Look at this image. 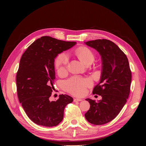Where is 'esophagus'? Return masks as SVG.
<instances>
[{
	"mask_svg": "<svg viewBox=\"0 0 146 146\" xmlns=\"http://www.w3.org/2000/svg\"><path fill=\"white\" fill-rule=\"evenodd\" d=\"M83 100V99H79V98H76L74 99V102H80V101H82Z\"/></svg>",
	"mask_w": 146,
	"mask_h": 146,
	"instance_id": "34e87169",
	"label": "esophagus"
}]
</instances>
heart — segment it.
<instances>
[{
    "mask_svg": "<svg viewBox=\"0 0 146 146\" xmlns=\"http://www.w3.org/2000/svg\"><path fill=\"white\" fill-rule=\"evenodd\" d=\"M75 54L85 64L91 63L95 58L94 52L86 46H79L75 50ZM69 63V56L65 52H61L55 60V68L57 72L62 75L66 72ZM91 85L88 78L72 77L64 83V89L76 96H82L86 92V88Z\"/></svg>",
    "mask_w": 146,
    "mask_h": 146,
    "instance_id": "1",
    "label": "heart"
}]
</instances>
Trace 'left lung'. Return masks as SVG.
Returning <instances> with one entry per match:
<instances>
[{"label":"left lung","instance_id":"8db88e82","mask_svg":"<svg viewBox=\"0 0 146 146\" xmlns=\"http://www.w3.org/2000/svg\"><path fill=\"white\" fill-rule=\"evenodd\" d=\"M85 43L99 52L103 66L100 83L92 91L102 99L98 103L86 99L90 108L85 116L92 124L102 125L113 120L125 104L130 91L131 71L126 55L111 41L99 39Z\"/></svg>","mask_w":146,"mask_h":146}]
</instances>
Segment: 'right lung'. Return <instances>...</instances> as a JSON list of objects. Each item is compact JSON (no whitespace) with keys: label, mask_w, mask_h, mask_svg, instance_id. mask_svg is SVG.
<instances>
[{"label":"right lung","mask_w":146,"mask_h":146,"mask_svg":"<svg viewBox=\"0 0 146 146\" xmlns=\"http://www.w3.org/2000/svg\"><path fill=\"white\" fill-rule=\"evenodd\" d=\"M76 42L42 36L29 46L20 60L16 75L17 93L27 116L34 123L45 127L58 125L62 121L66 106L73 99L60 95L56 101H49L55 90V58Z\"/></svg>","instance_id":"obj_1"}]
</instances>
